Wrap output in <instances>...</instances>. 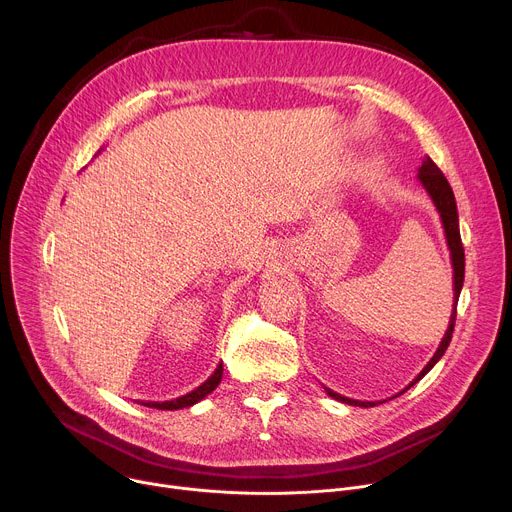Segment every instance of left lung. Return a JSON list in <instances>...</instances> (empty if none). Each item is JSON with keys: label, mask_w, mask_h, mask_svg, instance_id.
I'll return each instance as SVG.
<instances>
[{"label": "left lung", "mask_w": 512, "mask_h": 512, "mask_svg": "<svg viewBox=\"0 0 512 512\" xmlns=\"http://www.w3.org/2000/svg\"><path fill=\"white\" fill-rule=\"evenodd\" d=\"M421 186L427 190V194L431 196L437 212H440V218H442V225H444V233H446V241H448V249L452 253V267H454V310H452V316H450V324H448V330L440 342V346H437L435 354L431 356V360L425 364L423 371L401 391L405 393L409 387H413L419 379H423L431 369L433 364L440 360L444 356V352L448 350L450 346V340H452V334H454V324H456V308H458V298H460V291H462V285H464V247H462V239H460V221H458V206H456V198H454V192H452V186L448 184L446 176L442 174V170L437 168L433 164L431 158H425L421 168H419V174H417ZM326 389V387H324ZM326 393L336 399V401H342L346 405H356V407H375L377 403L375 401H356V399H348V397H342L338 393H334L332 389H326ZM399 393V395H401Z\"/></svg>", "instance_id": "8db88e82"}]
</instances>
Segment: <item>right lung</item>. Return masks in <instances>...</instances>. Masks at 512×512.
Masks as SVG:
<instances>
[{
	"label": "right lung",
	"mask_w": 512,
	"mask_h": 512,
	"mask_svg": "<svg viewBox=\"0 0 512 512\" xmlns=\"http://www.w3.org/2000/svg\"><path fill=\"white\" fill-rule=\"evenodd\" d=\"M223 379V364H218L216 371L200 385L196 387L194 391L178 397V399H172V401H141V405L145 407H152V409H166V411H174V409H184V407H192L194 403L202 401L206 395H210L218 383H221Z\"/></svg>",
	"instance_id": "right-lung-1"
}]
</instances>
